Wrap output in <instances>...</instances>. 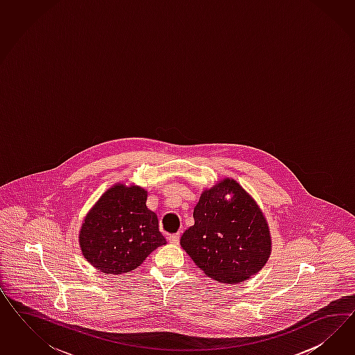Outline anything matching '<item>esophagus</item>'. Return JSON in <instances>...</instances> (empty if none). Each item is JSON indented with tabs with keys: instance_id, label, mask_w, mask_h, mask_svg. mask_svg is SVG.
<instances>
[{
	"instance_id": "34e87169",
	"label": "esophagus",
	"mask_w": 355,
	"mask_h": 355,
	"mask_svg": "<svg viewBox=\"0 0 355 355\" xmlns=\"http://www.w3.org/2000/svg\"><path fill=\"white\" fill-rule=\"evenodd\" d=\"M168 241H169L172 245H178V242H180V233L171 234V236H168Z\"/></svg>"
}]
</instances>
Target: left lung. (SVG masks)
<instances>
[{
	"instance_id": "left-lung-1",
	"label": "left lung",
	"mask_w": 355,
	"mask_h": 355,
	"mask_svg": "<svg viewBox=\"0 0 355 355\" xmlns=\"http://www.w3.org/2000/svg\"><path fill=\"white\" fill-rule=\"evenodd\" d=\"M226 194L232 195L229 201ZM181 246L208 277L236 284L264 267L270 254L268 224L234 180L226 178L203 191Z\"/></svg>"
}]
</instances>
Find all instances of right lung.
<instances>
[{
  "label": "right lung",
  "mask_w": 355,
  "mask_h": 355,
  "mask_svg": "<svg viewBox=\"0 0 355 355\" xmlns=\"http://www.w3.org/2000/svg\"><path fill=\"white\" fill-rule=\"evenodd\" d=\"M146 200L147 191L138 186L116 184L88 212L79 243L95 268L110 275L129 272L166 243L157 216Z\"/></svg>",
  "instance_id": "right-lung-1"
}]
</instances>
